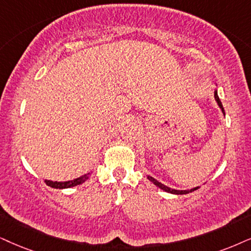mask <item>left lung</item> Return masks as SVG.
<instances>
[{
	"instance_id": "left-lung-1",
	"label": "left lung",
	"mask_w": 251,
	"mask_h": 251,
	"mask_svg": "<svg viewBox=\"0 0 251 251\" xmlns=\"http://www.w3.org/2000/svg\"><path fill=\"white\" fill-rule=\"evenodd\" d=\"M214 98H215V100H217V103H218L219 107H220V109L223 110V112H224V115H225L224 106H223V104H221L220 100H219V96H218V93H217V91H214ZM147 178H148L149 180H151V183H154L155 185L158 186V188L162 189L163 191L169 192V193H174V195H186V193H190V192H192V191H196L197 189H199V186H197V188H193V189H191V190H175V189L168 188V186H166V185H164V184H162V183H160V182H158V180H156L155 178H153V177H151V176H147Z\"/></svg>"
}]
</instances>
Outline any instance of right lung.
I'll return each instance as SVG.
<instances>
[{
  "instance_id": "obj_1",
  "label": "right lung",
  "mask_w": 251,
  "mask_h": 251,
  "mask_svg": "<svg viewBox=\"0 0 251 251\" xmlns=\"http://www.w3.org/2000/svg\"><path fill=\"white\" fill-rule=\"evenodd\" d=\"M89 175H90V173L85 174V175L78 177V178H75V179H73V180H67V182H53V180L45 179V183L49 186H50V188H54V189H68V188H73V186L80 185V184L84 183L85 180L89 178Z\"/></svg>"
}]
</instances>
